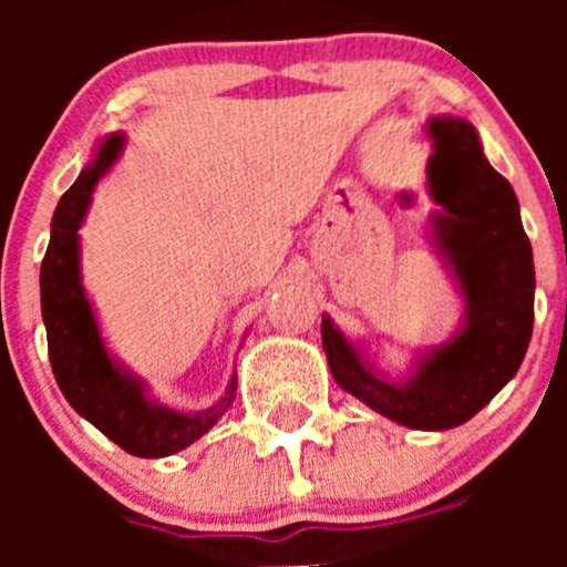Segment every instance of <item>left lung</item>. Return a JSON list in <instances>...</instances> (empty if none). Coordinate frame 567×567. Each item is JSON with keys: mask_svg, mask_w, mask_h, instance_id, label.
I'll list each match as a JSON object with an SVG mask.
<instances>
[{"mask_svg": "<svg viewBox=\"0 0 567 567\" xmlns=\"http://www.w3.org/2000/svg\"><path fill=\"white\" fill-rule=\"evenodd\" d=\"M436 153L427 188L442 205L433 230L466 301L458 334L416 357L403 381L384 379L323 318L320 337L337 384L414 431L472 420L522 368L535 320V262L518 199L483 156L477 131L458 117L427 123Z\"/></svg>", "mask_w": 567, "mask_h": 567, "instance_id": "obj_1", "label": "left lung"}]
</instances>
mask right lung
<instances>
[{"mask_svg": "<svg viewBox=\"0 0 567 567\" xmlns=\"http://www.w3.org/2000/svg\"><path fill=\"white\" fill-rule=\"evenodd\" d=\"M123 151V136H109L90 167L82 169L60 197L51 219V241L40 266V310H43L49 359L68 403L125 453L140 458H164L181 453L219 422L236 398L233 375L225 398L197 414H181L145 394L142 379L131 375L109 357L101 340L79 268V227L93 203L99 181Z\"/></svg>", "mask_w": 567, "mask_h": 567, "instance_id": "1", "label": "right lung"}]
</instances>
